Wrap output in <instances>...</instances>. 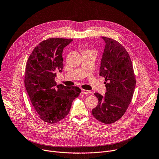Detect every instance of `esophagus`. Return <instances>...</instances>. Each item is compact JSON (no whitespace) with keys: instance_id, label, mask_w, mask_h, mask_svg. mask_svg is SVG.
<instances>
[{"instance_id":"esophagus-1","label":"esophagus","mask_w":159,"mask_h":159,"mask_svg":"<svg viewBox=\"0 0 159 159\" xmlns=\"http://www.w3.org/2000/svg\"><path fill=\"white\" fill-rule=\"evenodd\" d=\"M81 92H82V94H90V93H91V91H90V90H85V89H82Z\"/></svg>"}]
</instances>
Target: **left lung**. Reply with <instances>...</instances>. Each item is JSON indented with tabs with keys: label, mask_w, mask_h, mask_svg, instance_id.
<instances>
[{
	"label": "left lung",
	"mask_w": 159,
	"mask_h": 159,
	"mask_svg": "<svg viewBox=\"0 0 159 159\" xmlns=\"http://www.w3.org/2000/svg\"><path fill=\"white\" fill-rule=\"evenodd\" d=\"M106 45L102 54L99 75L105 78L104 96L98 93V106L92 110L93 116L105 124L119 120L131 101L136 80L129 55L117 41L102 37Z\"/></svg>",
	"instance_id": "obj_1"
}]
</instances>
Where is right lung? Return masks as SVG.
I'll return each instance as SVG.
<instances>
[{
	"label": "right lung",
	"instance_id": "right-lung-1",
	"mask_svg": "<svg viewBox=\"0 0 159 159\" xmlns=\"http://www.w3.org/2000/svg\"><path fill=\"white\" fill-rule=\"evenodd\" d=\"M73 39L59 38L44 40L36 46L26 65L25 84L33 106L44 122L56 123L69 113L81 90L76 86L57 85V72L63 68V48Z\"/></svg>",
	"mask_w": 159,
	"mask_h": 159
}]
</instances>
